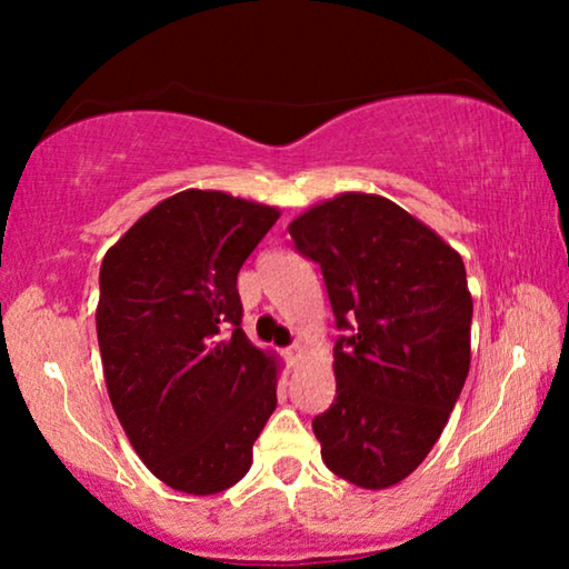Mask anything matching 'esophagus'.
Returning <instances> with one entry per match:
<instances>
[{
  "label": "esophagus",
  "instance_id": "34e87169",
  "mask_svg": "<svg viewBox=\"0 0 569 569\" xmlns=\"http://www.w3.org/2000/svg\"><path fill=\"white\" fill-rule=\"evenodd\" d=\"M302 357V347L300 345H292V347H287L284 349V360L290 362V365H295Z\"/></svg>",
  "mask_w": 569,
  "mask_h": 569
}]
</instances>
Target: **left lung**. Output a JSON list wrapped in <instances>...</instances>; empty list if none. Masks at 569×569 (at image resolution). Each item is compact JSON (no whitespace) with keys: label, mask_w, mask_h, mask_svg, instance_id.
<instances>
[{"label":"left lung","mask_w":569,"mask_h":569,"mask_svg":"<svg viewBox=\"0 0 569 569\" xmlns=\"http://www.w3.org/2000/svg\"><path fill=\"white\" fill-rule=\"evenodd\" d=\"M321 267L337 399L313 419L321 456L365 489L409 477L438 442L471 362L473 302L461 256L372 193H341L290 224Z\"/></svg>","instance_id":"left-lung-1"}]
</instances>
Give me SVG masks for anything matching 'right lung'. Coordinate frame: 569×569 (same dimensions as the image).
I'll return each mask as SVG.
<instances>
[{
  "label": "right lung",
  "instance_id": "add662e5",
  "mask_svg": "<svg viewBox=\"0 0 569 569\" xmlns=\"http://www.w3.org/2000/svg\"><path fill=\"white\" fill-rule=\"evenodd\" d=\"M274 207L189 189L106 253L96 313L113 411L154 477L217 495L251 469L277 409V365L240 329L238 271Z\"/></svg>",
  "mask_w": 569,
  "mask_h": 569
}]
</instances>
